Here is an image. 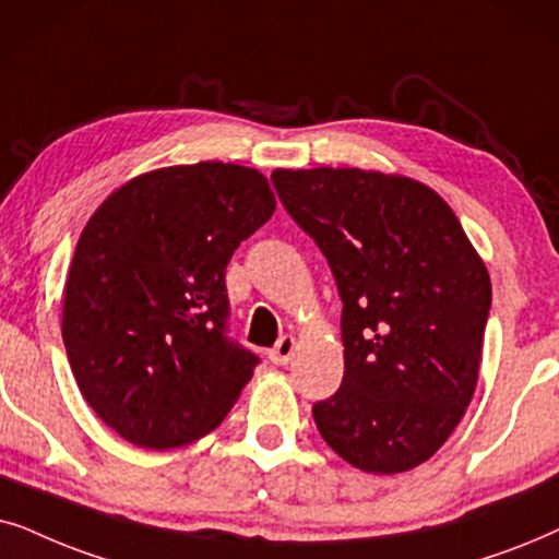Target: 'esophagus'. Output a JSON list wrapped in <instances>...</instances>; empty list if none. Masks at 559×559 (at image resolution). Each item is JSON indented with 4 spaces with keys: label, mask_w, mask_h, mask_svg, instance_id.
<instances>
[{
    "label": "esophagus",
    "mask_w": 559,
    "mask_h": 559,
    "mask_svg": "<svg viewBox=\"0 0 559 559\" xmlns=\"http://www.w3.org/2000/svg\"><path fill=\"white\" fill-rule=\"evenodd\" d=\"M294 347H296V340L294 337H281L278 345H275L271 353H267V357H271L273 366H286V362L292 360Z\"/></svg>",
    "instance_id": "34e87169"
}]
</instances>
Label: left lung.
<instances>
[{"label": "left lung", "mask_w": 559, "mask_h": 559, "mask_svg": "<svg viewBox=\"0 0 559 559\" xmlns=\"http://www.w3.org/2000/svg\"><path fill=\"white\" fill-rule=\"evenodd\" d=\"M271 178L342 299L345 376L314 404L319 435L357 471L427 463L478 385L486 263L450 204L414 178L326 166Z\"/></svg>", "instance_id": "8db88e82"}]
</instances>
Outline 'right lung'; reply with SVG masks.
<instances>
[{
	"label": "right lung",
	"mask_w": 559,
	"mask_h": 559,
	"mask_svg": "<svg viewBox=\"0 0 559 559\" xmlns=\"http://www.w3.org/2000/svg\"><path fill=\"white\" fill-rule=\"evenodd\" d=\"M273 212L260 170L204 160L135 176L86 222L63 345L86 404L122 440L183 448L235 406L258 357L227 337L225 271Z\"/></svg>",
	"instance_id": "obj_1"
}]
</instances>
